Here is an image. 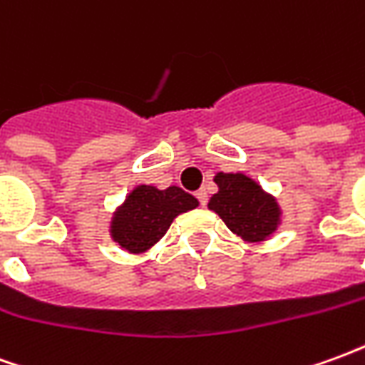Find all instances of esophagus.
Masks as SVG:
<instances>
[{
	"mask_svg": "<svg viewBox=\"0 0 365 365\" xmlns=\"http://www.w3.org/2000/svg\"><path fill=\"white\" fill-rule=\"evenodd\" d=\"M195 197H197L199 205H205V203H207V191L205 190H199L197 193H195Z\"/></svg>",
	"mask_w": 365,
	"mask_h": 365,
	"instance_id": "34e87169",
	"label": "esophagus"
}]
</instances>
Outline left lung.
<instances>
[{"label": "left lung", "instance_id": "8db88e82", "mask_svg": "<svg viewBox=\"0 0 365 365\" xmlns=\"http://www.w3.org/2000/svg\"><path fill=\"white\" fill-rule=\"evenodd\" d=\"M219 193L209 201V209L221 217L235 235L250 242L268 238L279 222V209L262 187L245 174H217Z\"/></svg>", "mask_w": 365, "mask_h": 365}]
</instances>
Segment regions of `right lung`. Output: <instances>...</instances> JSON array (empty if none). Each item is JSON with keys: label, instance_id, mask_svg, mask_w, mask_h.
Listing matches in <instances>:
<instances>
[{"label": "right lung", "instance_id": "right-lung-1", "mask_svg": "<svg viewBox=\"0 0 365 365\" xmlns=\"http://www.w3.org/2000/svg\"><path fill=\"white\" fill-rule=\"evenodd\" d=\"M195 207L197 199L175 185L162 191L138 185L113 219V238L128 252H143L166 235L178 215Z\"/></svg>", "mask_w": 365, "mask_h": 365}]
</instances>
